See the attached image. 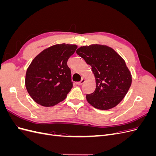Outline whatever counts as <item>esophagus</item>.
Instances as JSON below:
<instances>
[{
    "mask_svg": "<svg viewBox=\"0 0 156 156\" xmlns=\"http://www.w3.org/2000/svg\"><path fill=\"white\" fill-rule=\"evenodd\" d=\"M84 82H85V79L83 78V79H81V81L77 83V84H78V85H82V84H83Z\"/></svg>",
    "mask_w": 156,
    "mask_h": 156,
    "instance_id": "1",
    "label": "esophagus"
}]
</instances>
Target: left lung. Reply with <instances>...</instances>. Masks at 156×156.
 <instances>
[{
    "instance_id": "1",
    "label": "left lung",
    "mask_w": 156,
    "mask_h": 156,
    "mask_svg": "<svg viewBox=\"0 0 156 156\" xmlns=\"http://www.w3.org/2000/svg\"><path fill=\"white\" fill-rule=\"evenodd\" d=\"M77 54L91 66L96 88L87 94L88 102L98 109L115 107L123 100L131 84V75L125 61L109 47L102 45L83 46Z\"/></svg>"
}]
</instances>
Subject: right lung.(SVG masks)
Segmentation results:
<instances>
[{"label": "right lung", "mask_w": 156, "mask_h": 156, "mask_svg": "<svg viewBox=\"0 0 156 156\" xmlns=\"http://www.w3.org/2000/svg\"><path fill=\"white\" fill-rule=\"evenodd\" d=\"M77 48L76 45H55L32 61L27 70L25 86L35 102L52 107L65 100L73 87L67 62Z\"/></svg>", "instance_id": "add662e5"}]
</instances>
